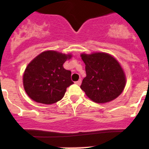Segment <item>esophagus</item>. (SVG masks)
I'll return each mask as SVG.
<instances>
[{
  "label": "esophagus",
  "mask_w": 149,
  "mask_h": 149,
  "mask_svg": "<svg viewBox=\"0 0 149 149\" xmlns=\"http://www.w3.org/2000/svg\"><path fill=\"white\" fill-rule=\"evenodd\" d=\"M75 84H77V85H81V80H79V81H76Z\"/></svg>",
  "instance_id": "34e87169"
}]
</instances>
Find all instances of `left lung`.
I'll list each match as a JSON object with an SVG mask.
<instances>
[{
  "instance_id": "8db88e82",
  "label": "left lung",
  "mask_w": 149,
  "mask_h": 149,
  "mask_svg": "<svg viewBox=\"0 0 149 149\" xmlns=\"http://www.w3.org/2000/svg\"><path fill=\"white\" fill-rule=\"evenodd\" d=\"M85 63L86 77L81 89L96 103H107L116 98L125 86L123 69L113 56L98 52L81 55Z\"/></svg>"
}]
</instances>
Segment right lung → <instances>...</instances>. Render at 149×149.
<instances>
[{"label": "right lung", "mask_w": 149, "mask_h": 149, "mask_svg": "<svg viewBox=\"0 0 149 149\" xmlns=\"http://www.w3.org/2000/svg\"><path fill=\"white\" fill-rule=\"evenodd\" d=\"M72 57L55 51H44L28 64L23 75L24 90L36 102L51 104L60 101L73 84L72 72L63 64Z\"/></svg>", "instance_id": "add662e5"}]
</instances>
